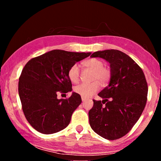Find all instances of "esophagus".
<instances>
[{
	"mask_svg": "<svg viewBox=\"0 0 161 161\" xmlns=\"http://www.w3.org/2000/svg\"><path fill=\"white\" fill-rule=\"evenodd\" d=\"M81 101H82V102H84V101H86V99H84V98H81Z\"/></svg>",
	"mask_w": 161,
	"mask_h": 161,
	"instance_id": "1",
	"label": "esophagus"
}]
</instances>
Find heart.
<instances>
[{"instance_id": "b5f03b06", "label": "heart", "mask_w": 161, "mask_h": 161, "mask_svg": "<svg viewBox=\"0 0 161 161\" xmlns=\"http://www.w3.org/2000/svg\"><path fill=\"white\" fill-rule=\"evenodd\" d=\"M84 67L94 71L92 80L94 81L92 83H83L75 87V92L80 94L83 98H89L99 90L101 84L105 85L108 83L111 77V72L109 69L103 67L102 60L97 58H91L83 62ZM80 70L79 65L75 64L72 65L68 71V77L72 83H77L80 80ZM98 80L99 81H97Z\"/></svg>"}]
</instances>
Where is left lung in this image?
I'll return each mask as SVG.
<instances>
[{
  "instance_id": "8db88e82",
  "label": "left lung",
  "mask_w": 161,
  "mask_h": 161,
  "mask_svg": "<svg viewBox=\"0 0 161 161\" xmlns=\"http://www.w3.org/2000/svg\"><path fill=\"white\" fill-rule=\"evenodd\" d=\"M91 58L107 61L111 77L108 85L98 94L103 100H93L89 124L106 139H119L130 131L145 108L148 94L145 75L133 59L119 50L97 51Z\"/></svg>"
}]
</instances>
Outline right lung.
<instances>
[{"label":"right lung","instance_id":"add662e5","mask_svg":"<svg viewBox=\"0 0 161 161\" xmlns=\"http://www.w3.org/2000/svg\"><path fill=\"white\" fill-rule=\"evenodd\" d=\"M90 54L54 50L31 59L24 67L19 78V97L26 119L38 132L52 134L69 125L81 103V96L72 92L69 99H58V94L72 92L68 71Z\"/></svg>","mask_w":161,"mask_h":161}]
</instances>
